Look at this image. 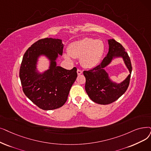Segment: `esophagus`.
Listing matches in <instances>:
<instances>
[{"label":"esophagus","mask_w":151,"mask_h":151,"mask_svg":"<svg viewBox=\"0 0 151 151\" xmlns=\"http://www.w3.org/2000/svg\"><path fill=\"white\" fill-rule=\"evenodd\" d=\"M77 73H78V75H81V74L83 73V71L81 70L78 69V70H77Z\"/></svg>","instance_id":"1"}]
</instances>
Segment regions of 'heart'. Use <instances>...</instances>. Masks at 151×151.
I'll list each match as a JSON object with an SVG mask.
<instances>
[{
  "label": "heart",
  "mask_w": 151,
  "mask_h": 151,
  "mask_svg": "<svg viewBox=\"0 0 151 151\" xmlns=\"http://www.w3.org/2000/svg\"><path fill=\"white\" fill-rule=\"evenodd\" d=\"M68 51L69 54L64 55L66 59L70 60V56L80 58L83 67L91 68L100 62L104 52V44L100 40L86 37L70 44Z\"/></svg>",
  "instance_id": "1"
}]
</instances>
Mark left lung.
Returning a JSON list of instances; mask_svg holds the SVG:
<instances>
[{
	"label": "left lung",
	"mask_w": 151,
	"mask_h": 151,
	"mask_svg": "<svg viewBox=\"0 0 151 151\" xmlns=\"http://www.w3.org/2000/svg\"><path fill=\"white\" fill-rule=\"evenodd\" d=\"M109 49L107 56L101 63L88 71H84L86 78L85 90L93 102L107 105L112 103L120 97L127 90L129 84L132 67L129 57L123 45L115 39H109ZM122 56L130 74L123 82L116 84L111 81L104 68L111 62L114 57Z\"/></svg>",
	"instance_id": "1"
}]
</instances>
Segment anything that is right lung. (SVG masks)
<instances>
[{
	"instance_id": "right-lung-1",
	"label": "right lung",
	"mask_w": 151,
	"mask_h": 151,
	"mask_svg": "<svg viewBox=\"0 0 151 151\" xmlns=\"http://www.w3.org/2000/svg\"><path fill=\"white\" fill-rule=\"evenodd\" d=\"M63 44L59 39L44 38L31 45L24 53L19 68L23 91L35 105L44 110L63 106L77 77V68L70 70L57 66L55 60L63 54ZM41 55L51 60L50 69L42 74L36 71L37 58Z\"/></svg>"
}]
</instances>
